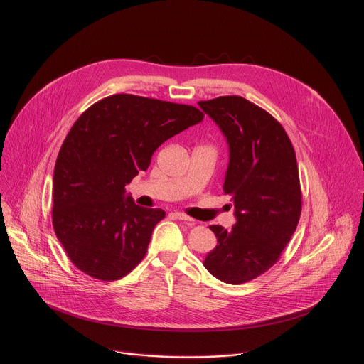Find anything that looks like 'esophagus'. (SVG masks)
<instances>
[{
    "label": "esophagus",
    "mask_w": 364,
    "mask_h": 364,
    "mask_svg": "<svg viewBox=\"0 0 364 364\" xmlns=\"http://www.w3.org/2000/svg\"><path fill=\"white\" fill-rule=\"evenodd\" d=\"M176 219H178V220H184V222H194L191 218H188L187 215H184V213H181V212H174V213H171Z\"/></svg>",
    "instance_id": "1"
}]
</instances>
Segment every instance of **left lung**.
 Segmentation results:
<instances>
[{
  "label": "left lung",
  "mask_w": 364,
  "mask_h": 364,
  "mask_svg": "<svg viewBox=\"0 0 364 364\" xmlns=\"http://www.w3.org/2000/svg\"><path fill=\"white\" fill-rule=\"evenodd\" d=\"M229 145L223 191L235 204L230 230L213 225L218 245L204 268L226 284H243L277 264L301 215L294 146L282 125L242 96L198 102Z\"/></svg>",
  "instance_id": "1"
}]
</instances>
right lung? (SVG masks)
Instances as JSON below:
<instances>
[{
	"instance_id": "add662e5",
	"label": "right lung",
	"mask_w": 364,
	"mask_h": 364,
	"mask_svg": "<svg viewBox=\"0 0 364 364\" xmlns=\"http://www.w3.org/2000/svg\"><path fill=\"white\" fill-rule=\"evenodd\" d=\"M190 105L118 93L86 109L53 173V228L73 265L100 281L129 274L166 212L134 203L125 186L163 142L201 122Z\"/></svg>"
}]
</instances>
